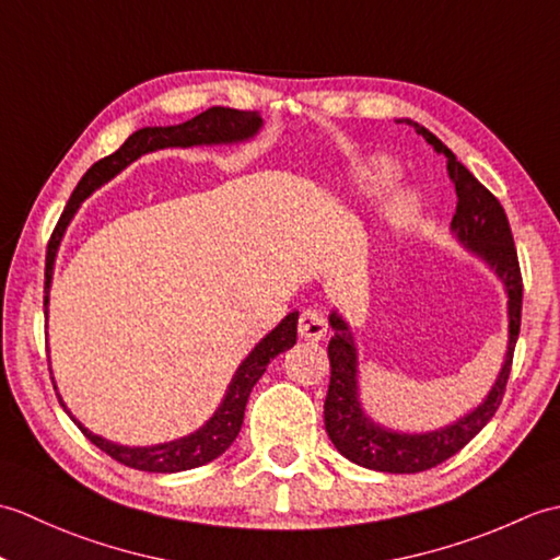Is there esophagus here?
Returning <instances> with one entry per match:
<instances>
[{
    "instance_id": "esophagus-1",
    "label": "esophagus",
    "mask_w": 560,
    "mask_h": 560,
    "mask_svg": "<svg viewBox=\"0 0 560 560\" xmlns=\"http://www.w3.org/2000/svg\"><path fill=\"white\" fill-rule=\"evenodd\" d=\"M299 335L303 339L319 341L327 335V319L317 311H303L299 317Z\"/></svg>"
}]
</instances>
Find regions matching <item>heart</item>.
<instances>
[{
	"mask_svg": "<svg viewBox=\"0 0 560 560\" xmlns=\"http://www.w3.org/2000/svg\"><path fill=\"white\" fill-rule=\"evenodd\" d=\"M368 180H371L373 185H387L392 177H395V171H392V165L385 163V161H375L368 165Z\"/></svg>",
	"mask_w": 560,
	"mask_h": 560,
	"instance_id": "heart-1",
	"label": "heart"
}]
</instances>
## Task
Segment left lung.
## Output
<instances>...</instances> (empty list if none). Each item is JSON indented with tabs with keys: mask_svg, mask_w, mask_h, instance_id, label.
<instances>
[{
	"mask_svg": "<svg viewBox=\"0 0 560 560\" xmlns=\"http://www.w3.org/2000/svg\"><path fill=\"white\" fill-rule=\"evenodd\" d=\"M401 122V120H399ZM428 144L438 153H445L450 180L455 183L457 209L452 217V231L471 253L483 257L503 279L508 291V315H510V341L503 371L498 375L491 395L486 397L479 409L464 416L455 425H447L443 431L407 435L392 433L385 428L368 421L359 404V385H355V347L347 323L335 313L329 317L335 327L327 353H329V389L325 399V428L327 435L343 457L361 464L365 469L389 471V474H416L433 469L469 443L474 435H479L481 428L493 419L505 395L510 368H513V353L520 337L522 323V271L517 259V247L513 243V231L505 211L489 189L474 177L464 165L455 159L443 141L419 122L407 120Z\"/></svg>",
	"mask_w": 560,
	"mask_h": 560,
	"instance_id": "obj_1",
	"label": "left lung"
}]
</instances>
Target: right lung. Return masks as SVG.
<instances>
[{
	"mask_svg": "<svg viewBox=\"0 0 560 560\" xmlns=\"http://www.w3.org/2000/svg\"><path fill=\"white\" fill-rule=\"evenodd\" d=\"M259 125H261V117L255 110L209 108L183 125L139 129V132L129 137L120 149L110 153V156H105L98 163H93L91 171L81 177V183L77 185L74 192H71L62 217H59L55 231L50 235V243H47L45 299H43L45 311H47V293H50L52 261H55V249L59 245V237H62L65 229L69 225L71 217H74V211L79 209L81 201L86 199L93 189L103 185L105 180H110L115 173H120L125 165L139 159L141 153L165 149V147L231 144V141H243L247 137H253L259 129ZM295 325H299V313H291L281 319L277 329H271L269 335L257 343L255 351L247 355L241 368H237V373L233 377L229 392H225V399L219 407V411L211 416V421H207V425H201L199 431L192 435H185L180 440H173V443L153 445V447H125V445H115V443H108V440L93 435L77 419H74V423L79 425V431L86 435L93 445L103 450L105 455H110L115 462L125 464V467H132L139 471H153V474H173V471L201 467V464H207L211 459H217L219 455H223V452L231 447L235 435L241 433L249 392H253L257 380L265 375L267 363L271 359H277L281 351H289L293 347ZM59 404H62V399H59Z\"/></svg>",
	"mask_w": 560,
	"mask_h": 560,
	"instance_id": "right-lung-1",
	"label": "right lung"
}]
</instances>
